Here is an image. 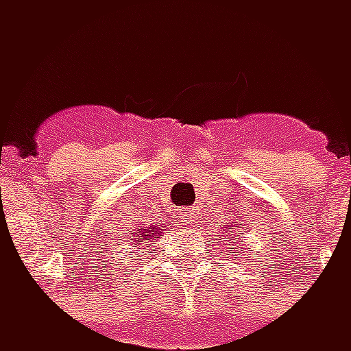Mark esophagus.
Instances as JSON below:
<instances>
[{"label": "esophagus", "mask_w": 351, "mask_h": 351, "mask_svg": "<svg viewBox=\"0 0 351 351\" xmlns=\"http://www.w3.org/2000/svg\"><path fill=\"white\" fill-rule=\"evenodd\" d=\"M180 222L183 226H193V224H195V218H193V214L181 213L180 214Z\"/></svg>", "instance_id": "1"}]
</instances>
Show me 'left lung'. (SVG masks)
<instances>
[{
	"label": "left lung",
	"mask_w": 351,
	"mask_h": 351,
	"mask_svg": "<svg viewBox=\"0 0 351 351\" xmlns=\"http://www.w3.org/2000/svg\"><path fill=\"white\" fill-rule=\"evenodd\" d=\"M236 228H239V224H232V226H228V230H232V232H234V230H236Z\"/></svg>",
	"instance_id": "1"
}]
</instances>
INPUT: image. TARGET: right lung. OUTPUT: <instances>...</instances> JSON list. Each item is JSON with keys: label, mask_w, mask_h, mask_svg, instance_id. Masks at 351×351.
<instances>
[{"label": "right lung", "mask_w": 351, "mask_h": 351, "mask_svg": "<svg viewBox=\"0 0 351 351\" xmlns=\"http://www.w3.org/2000/svg\"><path fill=\"white\" fill-rule=\"evenodd\" d=\"M160 234H164V230L158 228V226L141 228V230L135 232V236H133V243H135V247L143 245V243H145V245H150V241H152L156 236H160Z\"/></svg>", "instance_id": "right-lung-1"}]
</instances>
